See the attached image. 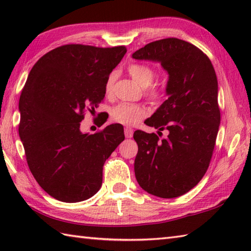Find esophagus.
<instances>
[{
    "label": "esophagus",
    "mask_w": 251,
    "mask_h": 251,
    "mask_svg": "<svg viewBox=\"0 0 251 251\" xmlns=\"http://www.w3.org/2000/svg\"><path fill=\"white\" fill-rule=\"evenodd\" d=\"M124 134L126 138H131L132 134H134V130H132L131 127H125L124 129Z\"/></svg>",
    "instance_id": "obj_1"
}]
</instances>
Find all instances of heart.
I'll return each mask as SVG.
<instances>
[{
	"label": "heart",
	"instance_id": "heart-1",
	"mask_svg": "<svg viewBox=\"0 0 251 251\" xmlns=\"http://www.w3.org/2000/svg\"><path fill=\"white\" fill-rule=\"evenodd\" d=\"M128 73L140 86L145 87V95L153 102L162 98L164 89L159 83L153 82L156 75L155 69L147 63H132L128 67ZM115 81V74L112 73L105 82V95L110 97L112 87ZM148 110L145 105L136 103H120L111 110L112 120L123 125H135L148 115Z\"/></svg>",
	"mask_w": 251,
	"mask_h": 251
}]
</instances>
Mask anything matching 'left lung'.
<instances>
[{"label": "left lung", "instance_id": "left-lung-1", "mask_svg": "<svg viewBox=\"0 0 251 251\" xmlns=\"http://www.w3.org/2000/svg\"><path fill=\"white\" fill-rule=\"evenodd\" d=\"M132 58L158 61L169 75L167 100L145 122L169 136L135 131L136 179L148 193L174 199L193 189L209 166L220 125L215 69L200 49L176 37L149 43Z\"/></svg>", "mask_w": 251, "mask_h": 251}]
</instances>
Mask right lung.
Segmentation results:
<instances>
[{"label":"right lung","instance_id":"obj_1","mask_svg":"<svg viewBox=\"0 0 251 251\" xmlns=\"http://www.w3.org/2000/svg\"><path fill=\"white\" fill-rule=\"evenodd\" d=\"M125 46L67 44L31 69L19 99V136L30 172L51 197L77 202L102 184L106 159L125 139L121 124L93 135L79 129L85 112L103 100L105 82Z\"/></svg>","mask_w":251,"mask_h":251}]
</instances>
